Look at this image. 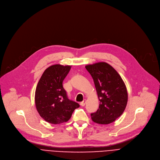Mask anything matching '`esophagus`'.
I'll use <instances>...</instances> for the list:
<instances>
[{"label": "esophagus", "instance_id": "esophagus-1", "mask_svg": "<svg viewBox=\"0 0 160 160\" xmlns=\"http://www.w3.org/2000/svg\"><path fill=\"white\" fill-rule=\"evenodd\" d=\"M86 99L83 100L82 102H80V105H81L82 106H84L86 105Z\"/></svg>", "mask_w": 160, "mask_h": 160}]
</instances>
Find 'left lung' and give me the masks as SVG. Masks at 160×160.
Here are the masks:
<instances>
[{
  "label": "left lung",
  "instance_id": "left-lung-1",
  "mask_svg": "<svg viewBox=\"0 0 160 160\" xmlns=\"http://www.w3.org/2000/svg\"><path fill=\"white\" fill-rule=\"evenodd\" d=\"M86 69L93 79L100 101L97 111L91 113V119L101 124L112 123L122 114L127 104L124 83L119 73L106 62L88 65Z\"/></svg>",
  "mask_w": 160,
  "mask_h": 160
}]
</instances>
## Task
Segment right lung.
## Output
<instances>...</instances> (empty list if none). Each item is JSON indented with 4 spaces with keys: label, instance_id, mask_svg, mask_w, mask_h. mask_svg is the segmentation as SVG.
<instances>
[{
    "label": "right lung",
    "instance_id": "add662e5",
    "mask_svg": "<svg viewBox=\"0 0 160 160\" xmlns=\"http://www.w3.org/2000/svg\"><path fill=\"white\" fill-rule=\"evenodd\" d=\"M71 66L60 64L50 66L44 71L36 89L35 103L40 116L51 124H61L69 120L79 104L69 99L63 81Z\"/></svg>",
    "mask_w": 160,
    "mask_h": 160
}]
</instances>
